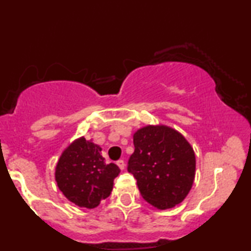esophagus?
Returning <instances> with one entry per match:
<instances>
[{
	"instance_id": "obj_1",
	"label": "esophagus",
	"mask_w": 251,
	"mask_h": 251,
	"mask_svg": "<svg viewBox=\"0 0 251 251\" xmlns=\"http://www.w3.org/2000/svg\"><path fill=\"white\" fill-rule=\"evenodd\" d=\"M117 165L119 166V169H120V170H124V169H125V162H124L123 159L117 160Z\"/></svg>"
}]
</instances>
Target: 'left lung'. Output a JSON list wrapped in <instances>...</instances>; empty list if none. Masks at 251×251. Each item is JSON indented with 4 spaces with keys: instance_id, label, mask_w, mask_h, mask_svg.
<instances>
[{
    "instance_id": "1",
    "label": "left lung",
    "mask_w": 251,
    "mask_h": 251,
    "mask_svg": "<svg viewBox=\"0 0 251 251\" xmlns=\"http://www.w3.org/2000/svg\"><path fill=\"white\" fill-rule=\"evenodd\" d=\"M133 144L127 171L137 179L144 200L160 210L183 201L196 171L195 152L188 140L169 126L149 125L135 132Z\"/></svg>"
}]
</instances>
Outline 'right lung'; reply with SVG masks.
<instances>
[{
	"mask_svg": "<svg viewBox=\"0 0 251 251\" xmlns=\"http://www.w3.org/2000/svg\"><path fill=\"white\" fill-rule=\"evenodd\" d=\"M120 169L106 164L101 148L81 137L62 152L55 169V180L65 197L77 206L97 208L113 189Z\"/></svg>",
	"mask_w": 251,
	"mask_h": 251,
	"instance_id": "1",
	"label": "right lung"
}]
</instances>
